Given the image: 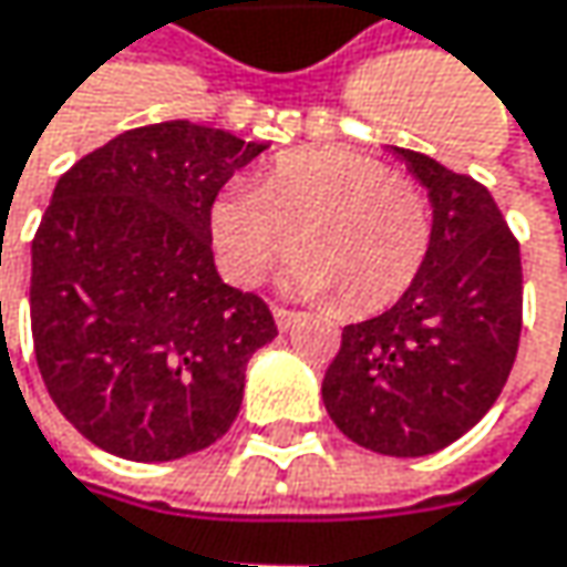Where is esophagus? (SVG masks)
Returning a JSON list of instances; mask_svg holds the SVG:
<instances>
[{"instance_id": "obj_1", "label": "esophagus", "mask_w": 567, "mask_h": 567, "mask_svg": "<svg viewBox=\"0 0 567 567\" xmlns=\"http://www.w3.org/2000/svg\"><path fill=\"white\" fill-rule=\"evenodd\" d=\"M272 315H276V324H279V331H288L295 321H301V315H298V311H288V308H272Z\"/></svg>"}]
</instances>
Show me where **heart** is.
<instances>
[{
	"instance_id": "b5f03b06",
	"label": "heart",
	"mask_w": 567,
	"mask_h": 567,
	"mask_svg": "<svg viewBox=\"0 0 567 567\" xmlns=\"http://www.w3.org/2000/svg\"><path fill=\"white\" fill-rule=\"evenodd\" d=\"M433 219L423 186L344 147L282 154L259 189L236 186L209 206V243L233 285H259L298 246L285 291H338L348 311H378L420 276Z\"/></svg>"
}]
</instances>
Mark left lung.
<instances>
[{
	"instance_id": "8db88e82",
	"label": "left lung",
	"mask_w": 567,
	"mask_h": 567,
	"mask_svg": "<svg viewBox=\"0 0 567 567\" xmlns=\"http://www.w3.org/2000/svg\"><path fill=\"white\" fill-rule=\"evenodd\" d=\"M433 206L430 252L394 305L341 331L321 400L334 426L384 456H430L473 430L509 381L522 331V259L473 176L391 147Z\"/></svg>"
}]
</instances>
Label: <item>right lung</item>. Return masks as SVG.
Segmentation results:
<instances>
[{
    "label": "right lung",
    "instance_id": "obj_1",
    "mask_svg": "<svg viewBox=\"0 0 567 567\" xmlns=\"http://www.w3.org/2000/svg\"><path fill=\"white\" fill-rule=\"evenodd\" d=\"M262 151L164 121L58 179L32 239V341L55 406L94 446L171 463L233 426L246 364L279 328L259 295L219 279L209 206Z\"/></svg>",
    "mask_w": 567,
    "mask_h": 567
}]
</instances>
